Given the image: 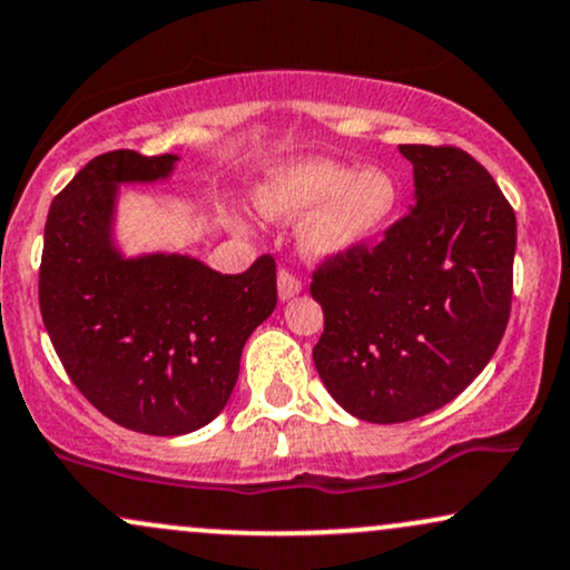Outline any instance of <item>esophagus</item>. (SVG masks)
<instances>
[{
	"label": "esophagus",
	"instance_id": "34e87169",
	"mask_svg": "<svg viewBox=\"0 0 570 570\" xmlns=\"http://www.w3.org/2000/svg\"><path fill=\"white\" fill-rule=\"evenodd\" d=\"M299 292H303V281L294 276V273L286 271V267H281L278 271V297L286 303V299L297 297Z\"/></svg>",
	"mask_w": 570,
	"mask_h": 570
}]
</instances>
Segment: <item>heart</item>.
<instances>
[{"label":"heart","mask_w":570,"mask_h":570,"mask_svg":"<svg viewBox=\"0 0 570 570\" xmlns=\"http://www.w3.org/2000/svg\"><path fill=\"white\" fill-rule=\"evenodd\" d=\"M257 204L281 223L307 216L303 249L311 257H345L393 223L401 183L385 167L355 169L332 159H303L271 173L259 185Z\"/></svg>","instance_id":"b5f03b06"}]
</instances>
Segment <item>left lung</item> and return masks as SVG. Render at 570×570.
Segmentation results:
<instances>
[{
    "mask_svg": "<svg viewBox=\"0 0 570 570\" xmlns=\"http://www.w3.org/2000/svg\"><path fill=\"white\" fill-rule=\"evenodd\" d=\"M414 204L374 249L326 259L313 361L334 401L395 424L445 406L483 372L510 318L518 223L493 177L462 148L397 146Z\"/></svg>",
    "mask_w": 570,
    "mask_h": 570,
    "instance_id": "8db88e82",
    "label": "left lung"
}]
</instances>
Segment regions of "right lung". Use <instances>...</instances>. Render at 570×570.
I'll return each instance as SVG.
<instances>
[{
    "label": "right lung",
    "instance_id": "1",
    "mask_svg": "<svg viewBox=\"0 0 570 570\" xmlns=\"http://www.w3.org/2000/svg\"><path fill=\"white\" fill-rule=\"evenodd\" d=\"M177 161L135 150L89 161L55 196L39 267L45 328L71 382L100 414L146 435L215 420L246 340L278 299L273 257L225 276L190 255L119 249V185L169 180Z\"/></svg>",
    "mask_w": 570,
    "mask_h": 570
}]
</instances>
